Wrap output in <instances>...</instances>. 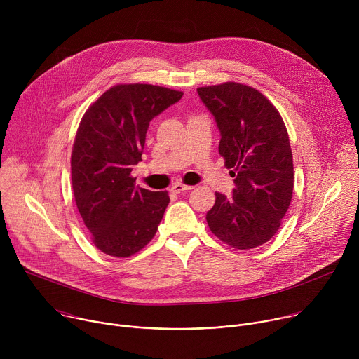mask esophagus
<instances>
[{
  "instance_id": "1",
  "label": "esophagus",
  "mask_w": 359,
  "mask_h": 359,
  "mask_svg": "<svg viewBox=\"0 0 359 359\" xmlns=\"http://www.w3.org/2000/svg\"><path fill=\"white\" fill-rule=\"evenodd\" d=\"M191 189H193V186H186V184H183V183H175V184L172 186V191L176 193V194L183 193V191H187V190H191Z\"/></svg>"
}]
</instances>
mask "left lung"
<instances>
[{
  "instance_id": "obj_1",
  "label": "left lung",
  "mask_w": 359,
  "mask_h": 359,
  "mask_svg": "<svg viewBox=\"0 0 359 359\" xmlns=\"http://www.w3.org/2000/svg\"><path fill=\"white\" fill-rule=\"evenodd\" d=\"M220 130L219 153L231 169L233 196L216 193L206 220L233 248L267 243L280 229L294 187L292 153L281 115L251 86L226 82L197 88Z\"/></svg>"
}]
</instances>
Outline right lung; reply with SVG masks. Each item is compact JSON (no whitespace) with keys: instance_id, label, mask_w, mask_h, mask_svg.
Masks as SVG:
<instances>
[{"instance_id":"add662e5","label":"right lung","mask_w":359,"mask_h":359,"mask_svg":"<svg viewBox=\"0 0 359 359\" xmlns=\"http://www.w3.org/2000/svg\"><path fill=\"white\" fill-rule=\"evenodd\" d=\"M183 92L147 83L115 85L85 112L72 147V189L93 244L114 257L140 251L158 231L168 191L135 186L150 121Z\"/></svg>"}]
</instances>
